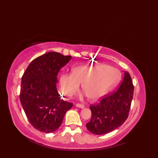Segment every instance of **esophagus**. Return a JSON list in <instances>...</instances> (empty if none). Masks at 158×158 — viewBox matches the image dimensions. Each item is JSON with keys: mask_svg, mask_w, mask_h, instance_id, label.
<instances>
[{"mask_svg": "<svg viewBox=\"0 0 158 158\" xmlns=\"http://www.w3.org/2000/svg\"><path fill=\"white\" fill-rule=\"evenodd\" d=\"M76 106H77V107H79V108H81V109H83V108H84V107H85L84 105H83V104H80V103L77 104Z\"/></svg>", "mask_w": 158, "mask_h": 158, "instance_id": "1", "label": "esophagus"}]
</instances>
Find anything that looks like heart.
<instances>
[{
	"instance_id": "heart-1",
	"label": "heart",
	"mask_w": 158,
	"mask_h": 158,
	"mask_svg": "<svg viewBox=\"0 0 158 158\" xmlns=\"http://www.w3.org/2000/svg\"><path fill=\"white\" fill-rule=\"evenodd\" d=\"M120 79L119 70L102 64L77 66L71 74H63L60 79V92L68 98L79 91L83 92L90 100H98L105 96Z\"/></svg>"
}]
</instances>
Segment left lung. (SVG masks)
<instances>
[{
	"mask_svg": "<svg viewBox=\"0 0 158 158\" xmlns=\"http://www.w3.org/2000/svg\"><path fill=\"white\" fill-rule=\"evenodd\" d=\"M133 94L132 78L128 72L124 71L117 90L104 96L99 102L90 105L92 117L86 123L88 130L94 135H102L122 126L128 117Z\"/></svg>",
	"mask_w": 158,
	"mask_h": 158,
	"instance_id": "left-lung-1",
	"label": "left lung"
}]
</instances>
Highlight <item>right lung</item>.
I'll use <instances>...</instances> for the list:
<instances>
[{"instance_id":"right-lung-1","label":"right lung","mask_w":158,"mask_h":158,"mask_svg":"<svg viewBox=\"0 0 158 158\" xmlns=\"http://www.w3.org/2000/svg\"><path fill=\"white\" fill-rule=\"evenodd\" d=\"M71 56L52 52L33 60L22 77L19 99L30 123L40 132H53L73 103L60 98L57 75Z\"/></svg>"}]
</instances>
